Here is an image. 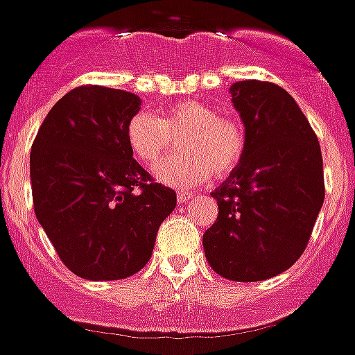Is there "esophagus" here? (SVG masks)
I'll return each mask as SVG.
<instances>
[{"mask_svg":"<svg viewBox=\"0 0 355 355\" xmlns=\"http://www.w3.org/2000/svg\"><path fill=\"white\" fill-rule=\"evenodd\" d=\"M193 195L191 193H186V191H180V193H177V200H178V204H184V202H187V200H189V198H191Z\"/></svg>","mask_w":355,"mask_h":355,"instance_id":"34e87169","label":"esophagus"}]
</instances>
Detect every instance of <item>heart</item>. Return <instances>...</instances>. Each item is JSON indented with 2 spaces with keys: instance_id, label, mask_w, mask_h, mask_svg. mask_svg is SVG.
I'll list each match as a JSON object with an SVG mask.
<instances>
[{
  "instance_id": "heart-1",
  "label": "heart",
  "mask_w": 355,
  "mask_h": 355,
  "mask_svg": "<svg viewBox=\"0 0 355 355\" xmlns=\"http://www.w3.org/2000/svg\"><path fill=\"white\" fill-rule=\"evenodd\" d=\"M175 139L181 141L183 153L158 166L157 180L178 189L207 182L213 173L218 178L226 177L246 151L243 125L233 118L218 116L211 105L198 100L175 103L158 118L140 111L125 125L132 157L146 169L157 168Z\"/></svg>"
}]
</instances>
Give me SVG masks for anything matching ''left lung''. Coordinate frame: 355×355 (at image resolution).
<instances>
[{"label": "left lung", "mask_w": 355, "mask_h": 355, "mask_svg": "<svg viewBox=\"0 0 355 355\" xmlns=\"http://www.w3.org/2000/svg\"><path fill=\"white\" fill-rule=\"evenodd\" d=\"M230 93L246 151L211 193L218 217L204 233V253L224 279L266 281L286 272L312 235L324 200L321 148L295 100L275 83L244 80Z\"/></svg>", "instance_id": "obj_1"}]
</instances>
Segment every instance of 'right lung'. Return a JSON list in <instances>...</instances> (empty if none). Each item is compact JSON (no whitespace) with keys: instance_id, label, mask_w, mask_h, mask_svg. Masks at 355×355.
I'll return each instance as SVG.
<instances>
[{"instance_id":"right-lung-1","label":"right lung","mask_w":355,"mask_h":355,"mask_svg":"<svg viewBox=\"0 0 355 355\" xmlns=\"http://www.w3.org/2000/svg\"><path fill=\"white\" fill-rule=\"evenodd\" d=\"M142 100L120 89L83 85L60 98L31 149L37 223L63 264L89 281H118L151 259L173 189L153 182L125 140Z\"/></svg>"}]
</instances>
